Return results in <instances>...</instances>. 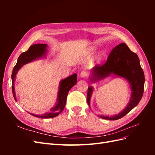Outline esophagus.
<instances>
[{"mask_svg": "<svg viewBox=\"0 0 155 155\" xmlns=\"http://www.w3.org/2000/svg\"><path fill=\"white\" fill-rule=\"evenodd\" d=\"M80 76L81 77H87L88 76V72L87 71H85V70H83V71H82L81 72Z\"/></svg>", "mask_w": 155, "mask_h": 155, "instance_id": "esophagus-1", "label": "esophagus"}]
</instances>
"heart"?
<instances>
[{
  "label": "heart",
  "mask_w": 155,
  "mask_h": 155,
  "mask_svg": "<svg viewBox=\"0 0 155 155\" xmlns=\"http://www.w3.org/2000/svg\"><path fill=\"white\" fill-rule=\"evenodd\" d=\"M102 58H103V54H100L97 57V61H100V60H101Z\"/></svg>",
  "instance_id": "b5f03b06"
}]
</instances>
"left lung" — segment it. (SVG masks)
<instances>
[{"label": "left lung", "mask_w": 155, "mask_h": 155, "mask_svg": "<svg viewBox=\"0 0 155 155\" xmlns=\"http://www.w3.org/2000/svg\"><path fill=\"white\" fill-rule=\"evenodd\" d=\"M112 74L126 79L132 92L129 104L120 113L112 117L99 116L105 120H116L125 116L138 104L144 91L145 77L139 58L137 54L130 51L125 43H121L113 48L105 64H98L93 68L91 81L95 82ZM92 91L93 88L88 87L87 100L89 106Z\"/></svg>", "instance_id": "left-lung-1"}]
</instances>
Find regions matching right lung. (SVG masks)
Segmentation results:
<instances>
[{
    "mask_svg": "<svg viewBox=\"0 0 155 155\" xmlns=\"http://www.w3.org/2000/svg\"><path fill=\"white\" fill-rule=\"evenodd\" d=\"M46 44H36L31 45L29 49L25 52L22 53L17 59V64L14 67L13 69V72L12 74V93L13 97L17 101V98L15 96V77L17 72L19 69L25 65V64L30 63L32 61H34L37 59L41 58L45 56L46 54ZM77 83V74H74L67 78H65L60 82L58 96V101L56 103L55 105L51 108L50 112L45 113L43 115L40 114H34L30 113L32 116L37 117L39 118H51L58 116L61 112L66 104L67 95L69 91L72 88L76 83Z\"/></svg>",
    "mask_w": 155,
    "mask_h": 155,
    "instance_id": "obj_1",
    "label": "right lung"
}]
</instances>
